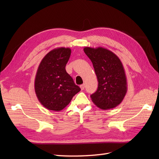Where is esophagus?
<instances>
[{"label":"esophagus","mask_w":159,"mask_h":159,"mask_svg":"<svg viewBox=\"0 0 159 159\" xmlns=\"http://www.w3.org/2000/svg\"><path fill=\"white\" fill-rule=\"evenodd\" d=\"M80 88L81 90H84L85 89V84H82L80 85Z\"/></svg>","instance_id":"1"}]
</instances>
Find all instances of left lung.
I'll return each mask as SVG.
<instances>
[{"label":"left lung","mask_w":159,"mask_h":159,"mask_svg":"<svg viewBox=\"0 0 159 159\" xmlns=\"http://www.w3.org/2000/svg\"><path fill=\"white\" fill-rule=\"evenodd\" d=\"M84 51L92 62L98 81L97 91L90 96L91 100L101 109L116 107L127 91L125 71L121 60L103 47H85Z\"/></svg>","instance_id":"1"}]
</instances>
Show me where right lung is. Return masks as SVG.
I'll return each mask as SVG.
<instances>
[{
	"label": "right lung",
	"instance_id": "1",
	"mask_svg": "<svg viewBox=\"0 0 159 159\" xmlns=\"http://www.w3.org/2000/svg\"><path fill=\"white\" fill-rule=\"evenodd\" d=\"M71 52L70 48H57L48 53L38 66L34 81L35 93L40 103L47 109L62 110L81 90L66 71Z\"/></svg>",
	"mask_w": 159,
	"mask_h": 159
}]
</instances>
